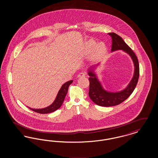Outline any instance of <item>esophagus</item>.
I'll return each instance as SVG.
<instances>
[{"label":"esophagus","instance_id":"esophagus-1","mask_svg":"<svg viewBox=\"0 0 158 158\" xmlns=\"http://www.w3.org/2000/svg\"><path fill=\"white\" fill-rule=\"evenodd\" d=\"M86 75V73H85V72H81L79 74H78V75H77V77H83V76H85Z\"/></svg>","mask_w":158,"mask_h":158}]
</instances>
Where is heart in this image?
I'll return each instance as SVG.
<instances>
[{"label":"heart","instance_id":"heart-1","mask_svg":"<svg viewBox=\"0 0 158 158\" xmlns=\"http://www.w3.org/2000/svg\"><path fill=\"white\" fill-rule=\"evenodd\" d=\"M85 47L88 53H92V57L95 60H98L102 58L106 52V47L102 42L99 43L96 45L95 43L93 41L88 42L85 44Z\"/></svg>","mask_w":158,"mask_h":158}]
</instances>
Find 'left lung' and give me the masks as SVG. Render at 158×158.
I'll return each instance as SVG.
<instances>
[{"mask_svg": "<svg viewBox=\"0 0 158 158\" xmlns=\"http://www.w3.org/2000/svg\"><path fill=\"white\" fill-rule=\"evenodd\" d=\"M112 38L111 52L122 50L131 57L134 66V75L127 86L120 92H111L105 90L97 77L94 70L90 68L88 70L89 76V96L91 100L97 105L101 106H111L118 105L127 99L135 90L139 77V64L138 59L131 48L124 41L123 38L115 33L108 34Z\"/></svg>", "mask_w": 158, "mask_h": 158, "instance_id": "obj_1", "label": "left lung"}]
</instances>
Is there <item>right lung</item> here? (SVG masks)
Wrapping results in <instances>:
<instances>
[{"mask_svg": "<svg viewBox=\"0 0 158 158\" xmlns=\"http://www.w3.org/2000/svg\"><path fill=\"white\" fill-rule=\"evenodd\" d=\"M72 82H73V81H69L62 85V86L61 87L60 90L57 95L56 98L52 105L41 109H33V108H31L30 107L28 108L33 111L40 113V114H48V113H53L54 111H56L62 105L64 100L65 97L68 93L69 86Z\"/></svg>", "mask_w": 158, "mask_h": 158, "instance_id": "right-lung-1", "label": "right lung"}]
</instances>
